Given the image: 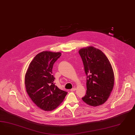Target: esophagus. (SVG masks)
I'll list each match as a JSON object with an SVG mask.
<instances>
[{
    "instance_id": "1",
    "label": "esophagus",
    "mask_w": 135,
    "mask_h": 135,
    "mask_svg": "<svg viewBox=\"0 0 135 135\" xmlns=\"http://www.w3.org/2000/svg\"><path fill=\"white\" fill-rule=\"evenodd\" d=\"M75 90H76V88H73V89H71L70 90L71 91H75Z\"/></svg>"
}]
</instances>
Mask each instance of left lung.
I'll list each match as a JSON object with an SVG mask.
<instances>
[{"mask_svg": "<svg viewBox=\"0 0 135 135\" xmlns=\"http://www.w3.org/2000/svg\"><path fill=\"white\" fill-rule=\"evenodd\" d=\"M79 53L86 75V91L82 98L91 106H97L107 100L114 85V73L107 57L93 46L81 49Z\"/></svg>", "mask_w": 135, "mask_h": 135, "instance_id": "obj_1", "label": "left lung"}]
</instances>
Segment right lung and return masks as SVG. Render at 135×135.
I'll return each mask as SVG.
<instances>
[{"label":"right lung","mask_w":135,"mask_h":135,"mask_svg":"<svg viewBox=\"0 0 135 135\" xmlns=\"http://www.w3.org/2000/svg\"><path fill=\"white\" fill-rule=\"evenodd\" d=\"M61 54L50 51L38 53L30 62L25 74V85L28 95L44 111L54 110L68 93L55 85V77L52 75L53 65Z\"/></svg>","instance_id":"obj_1"}]
</instances>
